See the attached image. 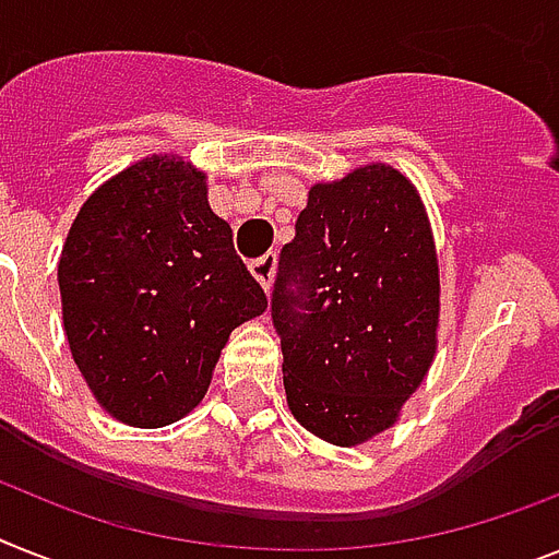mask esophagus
<instances>
[{
    "mask_svg": "<svg viewBox=\"0 0 559 559\" xmlns=\"http://www.w3.org/2000/svg\"><path fill=\"white\" fill-rule=\"evenodd\" d=\"M251 274H253V280L262 285V288L271 290V285H274V274H276V253L269 251V253H262L260 260H253Z\"/></svg>",
    "mask_w": 559,
    "mask_h": 559,
    "instance_id": "1",
    "label": "esophagus"
}]
</instances>
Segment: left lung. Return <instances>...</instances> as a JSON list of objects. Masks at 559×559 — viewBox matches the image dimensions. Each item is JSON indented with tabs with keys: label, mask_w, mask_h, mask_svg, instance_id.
<instances>
[{
	"label": "left lung",
	"mask_w": 559,
	"mask_h": 559,
	"mask_svg": "<svg viewBox=\"0 0 559 559\" xmlns=\"http://www.w3.org/2000/svg\"><path fill=\"white\" fill-rule=\"evenodd\" d=\"M271 317L299 426L343 449L394 426L440 329L435 230L403 170L371 163L311 186L280 253Z\"/></svg>",
	"instance_id": "1"
}]
</instances>
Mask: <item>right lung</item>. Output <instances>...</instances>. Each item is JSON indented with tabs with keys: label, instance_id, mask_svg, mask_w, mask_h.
Returning <instances> with one entry per match:
<instances>
[{
	"label": "right lung",
	"instance_id": "1",
	"mask_svg": "<svg viewBox=\"0 0 559 559\" xmlns=\"http://www.w3.org/2000/svg\"><path fill=\"white\" fill-rule=\"evenodd\" d=\"M205 179L177 154L145 156L82 202L62 246L73 362L124 426L163 428L193 412L230 331L269 308Z\"/></svg>",
	"mask_w": 559,
	"mask_h": 559
}]
</instances>
